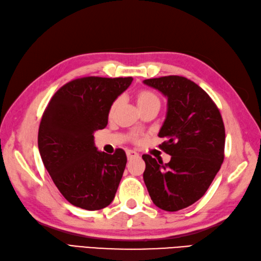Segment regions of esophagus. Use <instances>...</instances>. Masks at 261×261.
I'll return each mask as SVG.
<instances>
[{"mask_svg":"<svg viewBox=\"0 0 261 261\" xmlns=\"http://www.w3.org/2000/svg\"><path fill=\"white\" fill-rule=\"evenodd\" d=\"M126 156H128L129 160L136 159V158H139V153L136 152V151H133V150H128V151H126Z\"/></svg>","mask_w":261,"mask_h":261,"instance_id":"1","label":"esophagus"}]
</instances>
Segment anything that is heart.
Here are the masks:
<instances>
[{"instance_id":"obj_1","label":"heart","mask_w":261,"mask_h":261,"mask_svg":"<svg viewBox=\"0 0 261 261\" xmlns=\"http://www.w3.org/2000/svg\"><path fill=\"white\" fill-rule=\"evenodd\" d=\"M136 100H137L138 106L140 109L151 106V105H160V100L158 98V95H156L154 92H152V91L145 90V89L138 91L136 94ZM118 103H119V100H116L112 103V106L110 108V113H112L114 111V109L117 108Z\"/></svg>"}]
</instances>
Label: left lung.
Wrapping results in <instances>:
<instances>
[{"instance_id": "obj_1", "label": "left lung", "mask_w": 261, "mask_h": 261, "mask_svg": "<svg viewBox=\"0 0 261 261\" xmlns=\"http://www.w3.org/2000/svg\"><path fill=\"white\" fill-rule=\"evenodd\" d=\"M143 83L168 99L158 136L166 140L159 148L171 155L163 165L143 154V180L156 207L178 211L198 201L219 171L225 158V125L215 102L189 79L168 75Z\"/></svg>"}]
</instances>
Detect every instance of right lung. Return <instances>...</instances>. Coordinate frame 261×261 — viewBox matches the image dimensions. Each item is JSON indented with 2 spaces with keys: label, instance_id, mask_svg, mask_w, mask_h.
Wrapping results in <instances>:
<instances>
[{
  "label": "right lung",
  "instance_id": "right-lung-1",
  "mask_svg": "<svg viewBox=\"0 0 261 261\" xmlns=\"http://www.w3.org/2000/svg\"><path fill=\"white\" fill-rule=\"evenodd\" d=\"M133 79L86 76L60 88L42 116L38 145L54 185L68 201L86 210L112 202L126 165L122 149L98 151L93 133L105 129L112 103Z\"/></svg>",
  "mask_w": 261,
  "mask_h": 261
}]
</instances>
